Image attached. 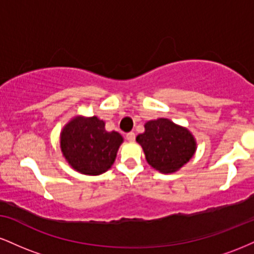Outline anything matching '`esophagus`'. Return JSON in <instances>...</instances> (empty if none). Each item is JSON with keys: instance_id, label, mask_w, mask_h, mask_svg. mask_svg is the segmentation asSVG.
Here are the masks:
<instances>
[{"instance_id": "1", "label": "esophagus", "mask_w": 254, "mask_h": 254, "mask_svg": "<svg viewBox=\"0 0 254 254\" xmlns=\"http://www.w3.org/2000/svg\"><path fill=\"white\" fill-rule=\"evenodd\" d=\"M135 137H136L135 132H127V141H129V142L135 141Z\"/></svg>"}]
</instances>
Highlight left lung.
Returning <instances> with one entry per match:
<instances>
[{
  "instance_id": "obj_1",
  "label": "left lung",
  "mask_w": 254,
  "mask_h": 254,
  "mask_svg": "<svg viewBox=\"0 0 254 254\" xmlns=\"http://www.w3.org/2000/svg\"><path fill=\"white\" fill-rule=\"evenodd\" d=\"M151 167L164 174L174 173L188 164L196 151V139L186 127L167 118L144 124V132L136 137Z\"/></svg>"
}]
</instances>
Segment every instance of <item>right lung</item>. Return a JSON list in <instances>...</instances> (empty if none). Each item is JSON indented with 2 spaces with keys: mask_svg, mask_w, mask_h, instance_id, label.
Returning <instances> with one entry per match:
<instances>
[{
  "mask_svg": "<svg viewBox=\"0 0 254 254\" xmlns=\"http://www.w3.org/2000/svg\"><path fill=\"white\" fill-rule=\"evenodd\" d=\"M123 137L117 131H107L105 122L95 116H76L61 132V149L75 171L87 176H99L115 162Z\"/></svg>",
  "mask_w": 254,
  "mask_h": 254,
  "instance_id": "1",
  "label": "right lung"
}]
</instances>
